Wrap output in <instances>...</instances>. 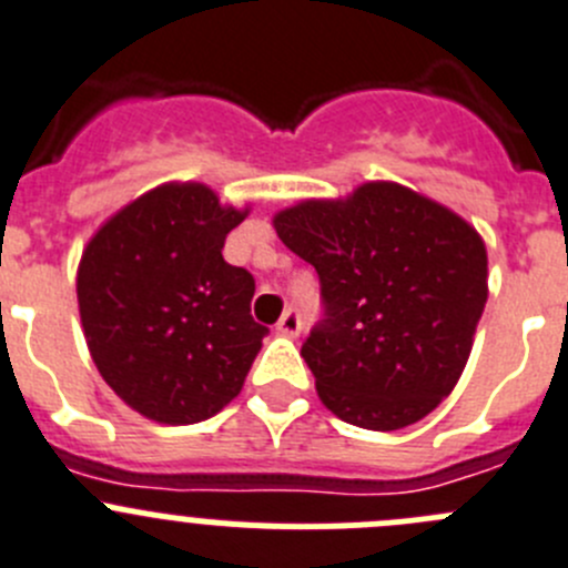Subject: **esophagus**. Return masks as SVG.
<instances>
[{
	"mask_svg": "<svg viewBox=\"0 0 568 568\" xmlns=\"http://www.w3.org/2000/svg\"><path fill=\"white\" fill-rule=\"evenodd\" d=\"M275 332L284 334V337H298L301 332V315L298 310H287L281 315V321L275 323Z\"/></svg>",
	"mask_w": 568,
	"mask_h": 568,
	"instance_id": "1",
	"label": "esophagus"
}]
</instances>
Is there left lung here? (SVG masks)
Returning <instances> with one entry per match:
<instances>
[{"instance_id": "8db88e82", "label": "left lung", "mask_w": 568, "mask_h": 568, "mask_svg": "<svg viewBox=\"0 0 568 568\" xmlns=\"http://www.w3.org/2000/svg\"><path fill=\"white\" fill-rule=\"evenodd\" d=\"M275 234L321 275L326 317L301 356L326 409L393 432L455 390L488 301V251L460 214L393 181L301 200Z\"/></svg>"}]
</instances>
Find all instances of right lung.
I'll use <instances>...</instances> for the list:
<instances>
[{
    "label": "right lung",
    "instance_id": "right-lung-1",
    "mask_svg": "<svg viewBox=\"0 0 568 568\" xmlns=\"http://www.w3.org/2000/svg\"><path fill=\"white\" fill-rule=\"evenodd\" d=\"M247 212L223 206L206 183H161L83 247L85 345L108 387L144 418L197 424L240 396L267 334L251 317L253 275L223 258Z\"/></svg>",
    "mask_w": 568,
    "mask_h": 568
}]
</instances>
